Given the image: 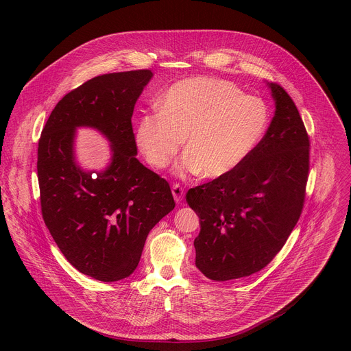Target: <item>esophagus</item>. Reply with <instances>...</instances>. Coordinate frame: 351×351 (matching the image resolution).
I'll use <instances>...</instances> for the list:
<instances>
[{"label":"esophagus","mask_w":351,"mask_h":351,"mask_svg":"<svg viewBox=\"0 0 351 351\" xmlns=\"http://www.w3.org/2000/svg\"><path fill=\"white\" fill-rule=\"evenodd\" d=\"M171 192H173L174 200H176L177 203H180V202L184 199L185 191H184V188H182L180 184H174V185L171 186Z\"/></svg>","instance_id":"obj_1"}]
</instances>
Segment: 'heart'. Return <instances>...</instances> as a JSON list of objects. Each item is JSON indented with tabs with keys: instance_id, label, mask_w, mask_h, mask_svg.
Returning <instances> with one entry per match:
<instances>
[{
	"instance_id": "1",
	"label": "heart",
	"mask_w": 351,
	"mask_h": 351,
	"mask_svg": "<svg viewBox=\"0 0 351 351\" xmlns=\"http://www.w3.org/2000/svg\"><path fill=\"white\" fill-rule=\"evenodd\" d=\"M268 125V109L230 82L196 77L173 84L159 99V110L138 120L135 141L156 169L167 167L185 138L176 166L181 177L202 173L219 178L239 167Z\"/></svg>"
}]
</instances>
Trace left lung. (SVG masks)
Here are the masks:
<instances>
[{
  "mask_svg": "<svg viewBox=\"0 0 351 351\" xmlns=\"http://www.w3.org/2000/svg\"><path fill=\"white\" fill-rule=\"evenodd\" d=\"M275 114L258 145L234 171L186 192L200 219L196 267L213 281L263 269L298 224L310 170V138L289 94L268 83Z\"/></svg>",
  "mask_w": 351,
  "mask_h": 351,
  "instance_id": "8db88e82",
  "label": "left lung"
}]
</instances>
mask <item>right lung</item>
<instances>
[{
    "mask_svg": "<svg viewBox=\"0 0 351 351\" xmlns=\"http://www.w3.org/2000/svg\"><path fill=\"white\" fill-rule=\"evenodd\" d=\"M152 76L143 69L86 82L56 104L38 141L44 223L66 260L102 282L134 272L149 231L176 206L169 182L135 158L131 117ZM77 126L110 139L112 162L105 172L93 175L75 163Z\"/></svg>",
    "mask_w": 351,
    "mask_h": 351,
    "instance_id": "1",
    "label": "right lung"
}]
</instances>
